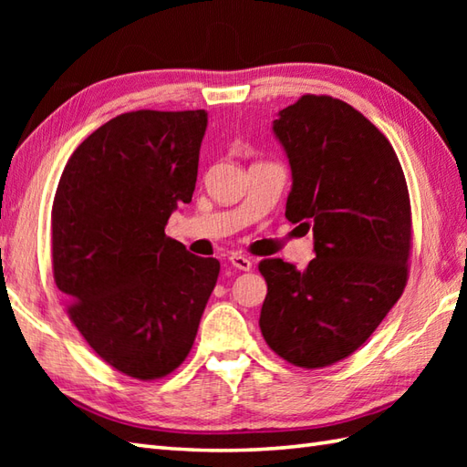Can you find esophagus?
<instances>
[{
    "mask_svg": "<svg viewBox=\"0 0 467 467\" xmlns=\"http://www.w3.org/2000/svg\"><path fill=\"white\" fill-rule=\"evenodd\" d=\"M228 261H231L234 269H239V271H251L253 269V261L246 259V256H243L239 253H233L231 256H228Z\"/></svg>",
    "mask_w": 467,
    "mask_h": 467,
    "instance_id": "34e87169",
    "label": "esophagus"
}]
</instances>
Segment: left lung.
<instances>
[{
    "instance_id": "8db88e82",
    "label": "left lung",
    "mask_w": 467,
    "mask_h": 467,
    "mask_svg": "<svg viewBox=\"0 0 467 467\" xmlns=\"http://www.w3.org/2000/svg\"><path fill=\"white\" fill-rule=\"evenodd\" d=\"M273 130L293 172L285 216L313 228L305 271L265 259L259 327L296 367L319 369L355 353L398 303L410 273L411 204L391 142L331 96L305 94Z\"/></svg>"
}]
</instances>
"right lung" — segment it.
I'll return each mask as SVG.
<instances>
[{"label":"right lung","instance_id":"obj_1","mask_svg":"<svg viewBox=\"0 0 467 467\" xmlns=\"http://www.w3.org/2000/svg\"><path fill=\"white\" fill-rule=\"evenodd\" d=\"M204 110H136L76 148L52 206V269L67 317L98 357L152 381L191 353L221 263L166 236L192 201Z\"/></svg>","mask_w":467,"mask_h":467}]
</instances>
